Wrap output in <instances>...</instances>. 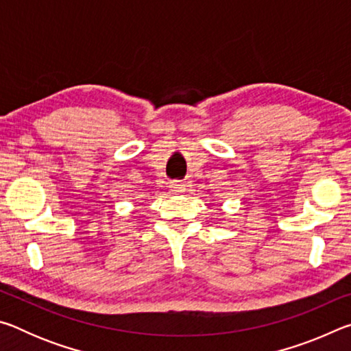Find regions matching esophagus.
I'll list each match as a JSON object with an SVG mask.
<instances>
[{
    "instance_id": "esophagus-1",
    "label": "esophagus",
    "mask_w": 351,
    "mask_h": 351,
    "mask_svg": "<svg viewBox=\"0 0 351 351\" xmlns=\"http://www.w3.org/2000/svg\"><path fill=\"white\" fill-rule=\"evenodd\" d=\"M186 187H187V184L182 182V181H173V182H170L171 192H184V190H186Z\"/></svg>"
}]
</instances>
